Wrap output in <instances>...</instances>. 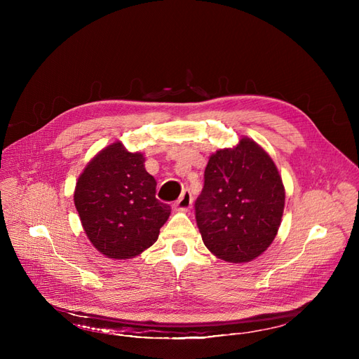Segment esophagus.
<instances>
[{"instance_id": "obj_1", "label": "esophagus", "mask_w": 359, "mask_h": 359, "mask_svg": "<svg viewBox=\"0 0 359 359\" xmlns=\"http://www.w3.org/2000/svg\"><path fill=\"white\" fill-rule=\"evenodd\" d=\"M191 203H193L191 193H190L189 190H184L182 194L180 196V199L175 202V208H177L178 211H189Z\"/></svg>"}]
</instances>
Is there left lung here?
<instances>
[{"label":"left lung","mask_w":359,"mask_h":359,"mask_svg":"<svg viewBox=\"0 0 359 359\" xmlns=\"http://www.w3.org/2000/svg\"><path fill=\"white\" fill-rule=\"evenodd\" d=\"M194 202L206 248L226 262H248L274 241L285 210V187L274 161L253 140L210 157Z\"/></svg>","instance_id":"left-lung-1"}]
</instances>
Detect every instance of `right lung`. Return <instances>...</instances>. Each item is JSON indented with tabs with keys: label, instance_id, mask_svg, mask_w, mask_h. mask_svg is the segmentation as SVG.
Here are the masks:
<instances>
[{
	"label": "right lung",
	"instance_id": "right-lung-1",
	"mask_svg": "<svg viewBox=\"0 0 359 359\" xmlns=\"http://www.w3.org/2000/svg\"><path fill=\"white\" fill-rule=\"evenodd\" d=\"M144 156L116 142L100 151L76 182L74 205L86 236L107 257L130 259L153 245L170 206L156 198L157 182Z\"/></svg>",
	"mask_w": 359,
	"mask_h": 359
}]
</instances>
